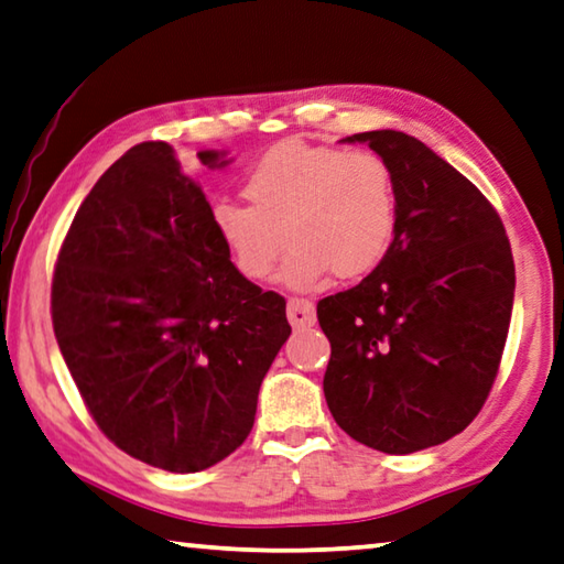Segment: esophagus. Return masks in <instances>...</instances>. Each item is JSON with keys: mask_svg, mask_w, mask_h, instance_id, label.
<instances>
[{"mask_svg": "<svg viewBox=\"0 0 564 564\" xmlns=\"http://www.w3.org/2000/svg\"><path fill=\"white\" fill-rule=\"evenodd\" d=\"M285 313H289V321L293 327H311L315 325V305L303 299H291L285 305Z\"/></svg>", "mask_w": 564, "mask_h": 564, "instance_id": "obj_1", "label": "esophagus"}]
</instances>
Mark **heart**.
Returning a JSON list of instances; mask_svg holds the SVG:
<instances>
[{
  "label": "heart",
  "instance_id": "obj_1",
  "mask_svg": "<svg viewBox=\"0 0 564 564\" xmlns=\"http://www.w3.org/2000/svg\"><path fill=\"white\" fill-rule=\"evenodd\" d=\"M249 207L217 202L212 229L243 279L265 281L291 243L281 281L315 291L335 273L350 281L380 265L392 247L399 192L375 150L281 142L243 177Z\"/></svg>",
  "mask_w": 564,
  "mask_h": 564
}]
</instances>
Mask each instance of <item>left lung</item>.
Masks as SVG:
<instances>
[{
    "label": "left lung",
    "mask_w": 564,
    "mask_h": 564,
    "mask_svg": "<svg viewBox=\"0 0 564 564\" xmlns=\"http://www.w3.org/2000/svg\"><path fill=\"white\" fill-rule=\"evenodd\" d=\"M392 165L397 231L355 289L317 303L330 340L323 392L343 432L414 454L464 432L498 375L516 265L503 221L456 167L399 130L357 132Z\"/></svg>",
    "instance_id": "1"
}]
</instances>
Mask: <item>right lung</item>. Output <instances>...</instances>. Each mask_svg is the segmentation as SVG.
<instances>
[{
	"instance_id": "add662e5",
	"label": "right lung",
	"mask_w": 564,
	"mask_h": 564,
	"mask_svg": "<svg viewBox=\"0 0 564 564\" xmlns=\"http://www.w3.org/2000/svg\"><path fill=\"white\" fill-rule=\"evenodd\" d=\"M224 155L197 152L212 170ZM209 214L172 145L140 142L78 207L51 283L56 340L90 416L172 474L237 452L291 335L283 295L234 269Z\"/></svg>"
}]
</instances>
